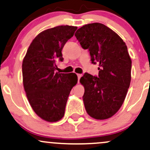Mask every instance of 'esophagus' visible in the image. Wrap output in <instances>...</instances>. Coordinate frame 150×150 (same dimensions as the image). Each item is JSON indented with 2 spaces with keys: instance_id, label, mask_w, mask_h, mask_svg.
<instances>
[{
  "instance_id": "1",
  "label": "esophagus",
  "mask_w": 150,
  "mask_h": 150,
  "mask_svg": "<svg viewBox=\"0 0 150 150\" xmlns=\"http://www.w3.org/2000/svg\"><path fill=\"white\" fill-rule=\"evenodd\" d=\"M77 78H78V80H79L80 79V77H82V75H81V74H77Z\"/></svg>"
}]
</instances>
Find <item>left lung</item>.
<instances>
[{
	"instance_id": "8db88e82",
	"label": "left lung",
	"mask_w": 150,
	"mask_h": 150,
	"mask_svg": "<svg viewBox=\"0 0 150 150\" xmlns=\"http://www.w3.org/2000/svg\"><path fill=\"white\" fill-rule=\"evenodd\" d=\"M75 36L89 50L92 63L99 64L97 77L85 73L80 78L86 111L95 119H107L121 107L130 87L132 61L128 48L116 32L98 22L82 26Z\"/></svg>"
}]
</instances>
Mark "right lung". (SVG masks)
Wrapping results in <instances>:
<instances>
[{
	"label": "right lung",
	"instance_id": "obj_1",
	"mask_svg": "<svg viewBox=\"0 0 150 150\" xmlns=\"http://www.w3.org/2000/svg\"><path fill=\"white\" fill-rule=\"evenodd\" d=\"M77 27L61 25L39 33L29 46L22 61L24 89L32 109L48 122L64 116L70 91L77 84L75 73L56 72L63 61L62 49Z\"/></svg>",
	"mask_w": 150,
	"mask_h": 150
}]
</instances>
